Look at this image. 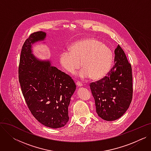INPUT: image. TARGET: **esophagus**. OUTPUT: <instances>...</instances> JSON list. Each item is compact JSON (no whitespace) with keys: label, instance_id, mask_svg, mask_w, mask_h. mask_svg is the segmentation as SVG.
I'll use <instances>...</instances> for the list:
<instances>
[{"label":"esophagus","instance_id":"obj_1","mask_svg":"<svg viewBox=\"0 0 151 151\" xmlns=\"http://www.w3.org/2000/svg\"><path fill=\"white\" fill-rule=\"evenodd\" d=\"M76 84V86L78 87H82L83 86V84L81 83H80V82H79V81H77Z\"/></svg>","mask_w":151,"mask_h":151}]
</instances>
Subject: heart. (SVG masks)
Instances as JSON below:
<instances>
[{"label":"heart","instance_id":"b5f03b06","mask_svg":"<svg viewBox=\"0 0 151 151\" xmlns=\"http://www.w3.org/2000/svg\"><path fill=\"white\" fill-rule=\"evenodd\" d=\"M59 61L62 68L70 73H75L82 65L84 68L78 74L79 77L99 80L109 72L113 55L108 46L93 38H88L74 43L70 50L62 51Z\"/></svg>","mask_w":151,"mask_h":151}]
</instances>
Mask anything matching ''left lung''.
I'll use <instances>...</instances> for the list:
<instances>
[{
  "label": "left lung",
  "mask_w": 151,
  "mask_h": 151,
  "mask_svg": "<svg viewBox=\"0 0 151 151\" xmlns=\"http://www.w3.org/2000/svg\"><path fill=\"white\" fill-rule=\"evenodd\" d=\"M114 65L107 76L90 84L99 117L108 121L120 118L133 96L132 66L119 45L114 50Z\"/></svg>",
  "instance_id": "1"
}]
</instances>
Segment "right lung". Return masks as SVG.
<instances>
[{"label": "right lung", "instance_id": "1", "mask_svg": "<svg viewBox=\"0 0 151 151\" xmlns=\"http://www.w3.org/2000/svg\"><path fill=\"white\" fill-rule=\"evenodd\" d=\"M46 33L31 34L24 43L18 68L19 82L27 105L36 119L47 127H62L69 120L68 108L76 85L50 61L38 60L32 45L43 40Z\"/></svg>", "mask_w": 151, "mask_h": 151}]
</instances>
